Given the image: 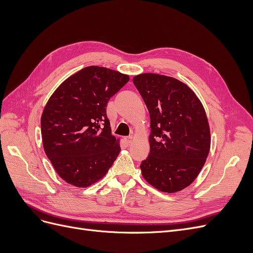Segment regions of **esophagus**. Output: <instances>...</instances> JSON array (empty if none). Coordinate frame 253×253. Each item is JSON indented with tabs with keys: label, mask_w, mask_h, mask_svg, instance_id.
Wrapping results in <instances>:
<instances>
[{
	"label": "esophagus",
	"mask_w": 253,
	"mask_h": 253,
	"mask_svg": "<svg viewBox=\"0 0 253 253\" xmlns=\"http://www.w3.org/2000/svg\"><path fill=\"white\" fill-rule=\"evenodd\" d=\"M125 140H126V143L127 145H131V144L133 143L134 138H133V137H126V138Z\"/></svg>",
	"instance_id": "obj_1"
}]
</instances>
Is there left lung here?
I'll use <instances>...</instances> for the list:
<instances>
[{
  "label": "left lung",
  "mask_w": 253,
  "mask_h": 253,
  "mask_svg": "<svg viewBox=\"0 0 253 253\" xmlns=\"http://www.w3.org/2000/svg\"><path fill=\"white\" fill-rule=\"evenodd\" d=\"M133 82L151 119L150 154L141 174L160 192H179L196 179L210 151L204 105L186 83L169 76L144 73Z\"/></svg>",
  "instance_id": "obj_1"
}]
</instances>
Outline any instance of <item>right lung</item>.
<instances>
[{"instance_id":"1","label":"right lung","mask_w":253,"mask_h":253,"mask_svg":"<svg viewBox=\"0 0 253 253\" xmlns=\"http://www.w3.org/2000/svg\"><path fill=\"white\" fill-rule=\"evenodd\" d=\"M127 75L91 65L70 76L49 97L41 116L45 154L70 185L87 188L103 178L120 153L106 105Z\"/></svg>"}]
</instances>
